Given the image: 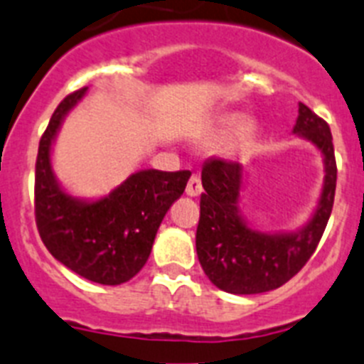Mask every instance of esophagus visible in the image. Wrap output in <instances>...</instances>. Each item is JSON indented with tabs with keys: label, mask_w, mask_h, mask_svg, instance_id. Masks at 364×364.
Wrapping results in <instances>:
<instances>
[{
	"label": "esophagus",
	"mask_w": 364,
	"mask_h": 364,
	"mask_svg": "<svg viewBox=\"0 0 364 364\" xmlns=\"http://www.w3.org/2000/svg\"><path fill=\"white\" fill-rule=\"evenodd\" d=\"M203 192V185H201V178L198 173H192L188 183H186V194L188 196H200Z\"/></svg>",
	"instance_id": "34e87169"
}]
</instances>
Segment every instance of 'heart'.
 <instances>
[{
  "label": "heart",
  "mask_w": 364,
  "mask_h": 364,
  "mask_svg": "<svg viewBox=\"0 0 364 364\" xmlns=\"http://www.w3.org/2000/svg\"><path fill=\"white\" fill-rule=\"evenodd\" d=\"M243 119L240 115H229L223 119V122H221V129L223 132H230V129H236L238 126H242Z\"/></svg>",
  "instance_id": "1"
}]
</instances>
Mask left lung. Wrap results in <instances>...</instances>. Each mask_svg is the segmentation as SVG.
I'll use <instances>...</instances> for the list:
<instances>
[{"mask_svg":"<svg viewBox=\"0 0 364 364\" xmlns=\"http://www.w3.org/2000/svg\"><path fill=\"white\" fill-rule=\"evenodd\" d=\"M293 132L309 139L324 156L326 181L321 203L309 225L295 235H262L251 230L238 214L242 164L213 157L203 164L200 223L196 251L208 280L235 295L277 289L306 265L321 242L333 208L337 163L330 126L306 104H299Z\"/></svg>","mask_w":364,"mask_h":364,"instance_id":"obj_1","label":"left lung"}]
</instances>
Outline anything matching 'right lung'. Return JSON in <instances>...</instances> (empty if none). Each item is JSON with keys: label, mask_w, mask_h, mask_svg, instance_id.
Wrapping results in <instances>:
<instances>
[{"label": "right lung", "mask_w": 364, "mask_h": 364, "mask_svg": "<svg viewBox=\"0 0 364 364\" xmlns=\"http://www.w3.org/2000/svg\"><path fill=\"white\" fill-rule=\"evenodd\" d=\"M87 87L68 95L40 139L34 176V216L43 245L91 282L117 286L143 269L164 214L185 192L191 172L143 170L104 200L84 203L65 194L50 172L56 129Z\"/></svg>", "instance_id": "right-lung-1"}]
</instances>
